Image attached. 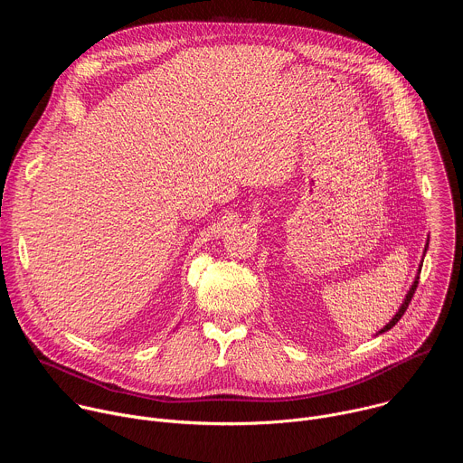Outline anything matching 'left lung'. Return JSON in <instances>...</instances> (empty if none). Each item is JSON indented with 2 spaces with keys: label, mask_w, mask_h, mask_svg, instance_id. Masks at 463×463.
I'll return each mask as SVG.
<instances>
[{
  "label": "left lung",
  "mask_w": 463,
  "mask_h": 463,
  "mask_svg": "<svg viewBox=\"0 0 463 463\" xmlns=\"http://www.w3.org/2000/svg\"><path fill=\"white\" fill-rule=\"evenodd\" d=\"M427 249H429V238H427V243H425V250H423V256H425V252H427ZM421 266H423V258H421V261H420V268H418V275H416V279H414V282H412V286L409 288V291H407V295H405V298H403V302H402V306L398 307V311H395V315L390 318V322L386 324V326H383L379 332L375 334V337L377 335H381V334H384V332H388L390 327H393L395 324H398V320L403 317V313L407 311V307H409V304H411V300H412V297H414V291H416V288H418V280H420V273H421Z\"/></svg>",
  "instance_id": "obj_1"
}]
</instances>
